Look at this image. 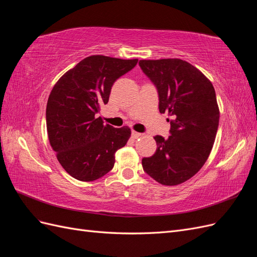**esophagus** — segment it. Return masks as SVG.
<instances>
[{
	"label": "esophagus",
	"instance_id": "1",
	"mask_svg": "<svg viewBox=\"0 0 257 257\" xmlns=\"http://www.w3.org/2000/svg\"><path fill=\"white\" fill-rule=\"evenodd\" d=\"M132 137H133L134 139H137L139 137H142V133H138V132L133 131V132H132Z\"/></svg>",
	"mask_w": 257,
	"mask_h": 257
}]
</instances>
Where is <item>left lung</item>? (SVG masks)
<instances>
[{
	"instance_id": "obj_1",
	"label": "left lung",
	"mask_w": 257,
	"mask_h": 257,
	"mask_svg": "<svg viewBox=\"0 0 257 257\" xmlns=\"http://www.w3.org/2000/svg\"><path fill=\"white\" fill-rule=\"evenodd\" d=\"M139 66L158 90L160 112L172 115L170 136L154 137L157 151L143 159V168L161 184H180L203 167L211 152L220 119L214 88L180 59L142 60Z\"/></svg>"
}]
</instances>
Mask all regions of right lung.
Returning <instances> with one entry per match:
<instances>
[{
    "label": "right lung",
    "instance_id": "add662e5",
    "mask_svg": "<svg viewBox=\"0 0 257 257\" xmlns=\"http://www.w3.org/2000/svg\"><path fill=\"white\" fill-rule=\"evenodd\" d=\"M137 62L91 56L54 84L46 108L48 138L62 167L77 180L94 181L109 173L114 153L126 145L130 127L105 125L97 113L114 81Z\"/></svg>",
    "mask_w": 257,
    "mask_h": 257
}]
</instances>
